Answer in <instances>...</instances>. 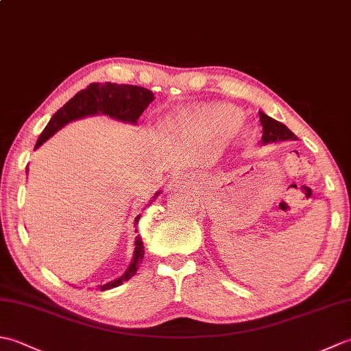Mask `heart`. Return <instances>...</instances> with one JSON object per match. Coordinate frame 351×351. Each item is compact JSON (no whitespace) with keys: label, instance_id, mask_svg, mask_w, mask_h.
Instances as JSON below:
<instances>
[{"label":"heart","instance_id":"b5f03b06","mask_svg":"<svg viewBox=\"0 0 351 351\" xmlns=\"http://www.w3.org/2000/svg\"><path fill=\"white\" fill-rule=\"evenodd\" d=\"M243 111L229 104H211L196 108L187 116L193 130L208 140L220 141L230 136L243 122Z\"/></svg>","mask_w":351,"mask_h":351}]
</instances>
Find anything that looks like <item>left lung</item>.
Segmentation results:
<instances>
[{
	"label": "left lung",
	"mask_w": 351,
	"mask_h": 351,
	"mask_svg": "<svg viewBox=\"0 0 351 351\" xmlns=\"http://www.w3.org/2000/svg\"><path fill=\"white\" fill-rule=\"evenodd\" d=\"M259 121L263 125V145L267 143H280V141H294L297 140L295 134L288 130L287 125L274 121L273 117L267 116L263 111H259Z\"/></svg>",
	"instance_id": "obj_1"
}]
</instances>
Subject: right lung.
<instances>
[{"instance_id":"add662e5","label":"right lung","mask_w":351,"mask_h":351,"mask_svg":"<svg viewBox=\"0 0 351 351\" xmlns=\"http://www.w3.org/2000/svg\"><path fill=\"white\" fill-rule=\"evenodd\" d=\"M154 93L147 90L145 87L140 86H130V84H116V83H92L88 84L84 90L78 92L72 99H69L64 106L57 111V113L51 117L48 125L39 136V140L34 146V149L39 147L45 143L49 137L62 130L64 125H68L77 119L86 117V116H95V114H106L116 119V121L126 122V123H137L138 117L146 110V107L154 101ZM28 171V167H27ZM161 191H156V196ZM152 199V200H154ZM141 215L136 217V225L138 223ZM145 245L141 238L137 237L136 240V249H134V256L131 264L121 278L108 282L106 285H99L101 291H106L110 288H116L121 283L130 280L134 274L137 273V268L145 255Z\"/></svg>"}]
</instances>
